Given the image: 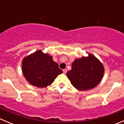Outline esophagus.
<instances>
[{
    "label": "esophagus",
    "instance_id": "34e87169",
    "mask_svg": "<svg viewBox=\"0 0 124 124\" xmlns=\"http://www.w3.org/2000/svg\"><path fill=\"white\" fill-rule=\"evenodd\" d=\"M67 72V69H63V73L64 74H66V73Z\"/></svg>",
    "mask_w": 124,
    "mask_h": 124
}]
</instances>
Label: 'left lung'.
I'll list each match as a JSON object with an SVG mask.
<instances>
[{"label":"left lung","mask_w":124,"mask_h":124,"mask_svg":"<svg viewBox=\"0 0 124 124\" xmlns=\"http://www.w3.org/2000/svg\"><path fill=\"white\" fill-rule=\"evenodd\" d=\"M105 72L103 65L91 54L74 61L67 76L71 84L79 91L94 88L101 81Z\"/></svg>","instance_id":"8db88e82"}]
</instances>
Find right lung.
<instances>
[{
	"instance_id": "1",
	"label": "right lung",
	"mask_w": 124,
	"mask_h": 124,
	"mask_svg": "<svg viewBox=\"0 0 124 124\" xmlns=\"http://www.w3.org/2000/svg\"><path fill=\"white\" fill-rule=\"evenodd\" d=\"M22 71L25 79L31 85L41 88L51 84L57 76L62 73L53 57L41 50L23 59Z\"/></svg>"
}]
</instances>
